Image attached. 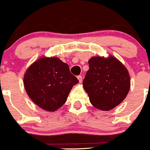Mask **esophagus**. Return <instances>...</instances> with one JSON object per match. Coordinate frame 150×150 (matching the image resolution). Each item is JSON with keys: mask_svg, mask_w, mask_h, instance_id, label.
<instances>
[{"mask_svg": "<svg viewBox=\"0 0 150 150\" xmlns=\"http://www.w3.org/2000/svg\"><path fill=\"white\" fill-rule=\"evenodd\" d=\"M77 78H78V81H79V83H81V82H82V76H81V75H78V77H77Z\"/></svg>", "mask_w": 150, "mask_h": 150, "instance_id": "34e87169", "label": "esophagus"}]
</instances>
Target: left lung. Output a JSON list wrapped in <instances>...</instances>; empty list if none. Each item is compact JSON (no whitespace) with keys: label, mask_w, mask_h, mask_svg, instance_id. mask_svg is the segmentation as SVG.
Here are the masks:
<instances>
[{"label":"left lung","mask_w":150,"mask_h":150,"mask_svg":"<svg viewBox=\"0 0 150 150\" xmlns=\"http://www.w3.org/2000/svg\"><path fill=\"white\" fill-rule=\"evenodd\" d=\"M88 64L83 85L92 105L108 111L121 103L131 86L125 67L112 56L91 57Z\"/></svg>","instance_id":"1"}]
</instances>
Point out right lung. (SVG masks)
<instances>
[{"mask_svg":"<svg viewBox=\"0 0 150 150\" xmlns=\"http://www.w3.org/2000/svg\"><path fill=\"white\" fill-rule=\"evenodd\" d=\"M79 82L69 65L57 57H42L27 69L24 76L25 91L35 104L54 112L66 102L72 86Z\"/></svg>","mask_w":150,"mask_h":150,"instance_id":"right-lung-1","label":"right lung"}]
</instances>
